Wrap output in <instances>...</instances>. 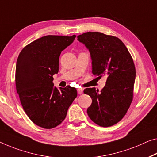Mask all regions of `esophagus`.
<instances>
[{
    "instance_id": "1",
    "label": "esophagus",
    "mask_w": 157,
    "mask_h": 157,
    "mask_svg": "<svg viewBox=\"0 0 157 157\" xmlns=\"http://www.w3.org/2000/svg\"><path fill=\"white\" fill-rule=\"evenodd\" d=\"M83 89L81 88H78V89H77V92H78V94H82L83 93Z\"/></svg>"
}]
</instances>
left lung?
Returning a JSON list of instances; mask_svg holds the SVG:
<instances>
[{"mask_svg": "<svg viewBox=\"0 0 157 157\" xmlns=\"http://www.w3.org/2000/svg\"><path fill=\"white\" fill-rule=\"evenodd\" d=\"M77 38L90 52L92 73L98 78L107 76L100 92L95 88L84 90L93 100L87 113L98 126H112L126 115L133 98L136 75L133 59L124 43L114 36L89 31Z\"/></svg>", "mask_w": 157, "mask_h": 157, "instance_id": "8db88e82", "label": "left lung"}]
</instances>
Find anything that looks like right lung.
Returning <instances> with one entry per match:
<instances>
[{
    "label": "right lung",
    "mask_w": 157,
    "mask_h": 157,
    "mask_svg": "<svg viewBox=\"0 0 157 157\" xmlns=\"http://www.w3.org/2000/svg\"><path fill=\"white\" fill-rule=\"evenodd\" d=\"M71 36L48 35L23 48L16 64L15 84L20 102L33 124L51 129L63 121L77 96L74 87H54L61 52L74 41Z\"/></svg>",
    "instance_id": "add662e5"
}]
</instances>
